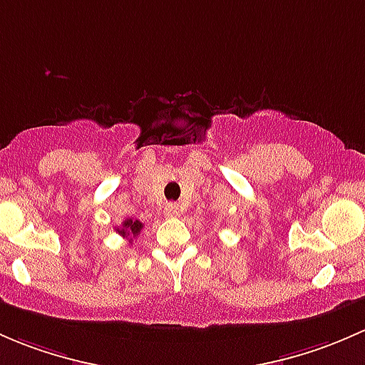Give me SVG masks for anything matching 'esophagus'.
<instances>
[{"label": "esophagus", "instance_id": "obj_1", "mask_svg": "<svg viewBox=\"0 0 365 365\" xmlns=\"http://www.w3.org/2000/svg\"><path fill=\"white\" fill-rule=\"evenodd\" d=\"M179 214V205L178 204H167L165 205V216H178Z\"/></svg>", "mask_w": 365, "mask_h": 365}]
</instances>
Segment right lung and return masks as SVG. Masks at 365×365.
Returning a JSON list of instances; mask_svg holds the SVG:
<instances>
[{
  "label": "right lung",
  "instance_id": "right-lung-1",
  "mask_svg": "<svg viewBox=\"0 0 365 365\" xmlns=\"http://www.w3.org/2000/svg\"><path fill=\"white\" fill-rule=\"evenodd\" d=\"M142 227H144V225H142L138 220H131V217H128V220L123 221L121 228H115V232H118L119 235H123V237H126L128 242H131V239L137 237V235L140 234Z\"/></svg>",
  "mask_w": 365,
  "mask_h": 365
}]
</instances>
